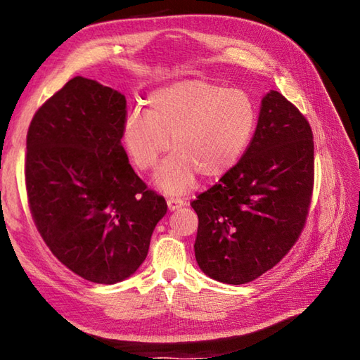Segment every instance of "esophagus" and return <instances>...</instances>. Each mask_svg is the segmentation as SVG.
<instances>
[{
    "label": "esophagus",
    "mask_w": 360,
    "mask_h": 360,
    "mask_svg": "<svg viewBox=\"0 0 360 360\" xmlns=\"http://www.w3.org/2000/svg\"><path fill=\"white\" fill-rule=\"evenodd\" d=\"M167 205H168V210H169V211H176V210H179L181 206H184L186 202H184V200H181V198L169 197V198L167 200Z\"/></svg>",
    "instance_id": "1"
}]
</instances>
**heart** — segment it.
Returning a JSON list of instances; mask_svg holds the SVG:
<instances>
[{
	"instance_id": "1",
	"label": "heart",
	"mask_w": 360,
	"mask_h": 360,
	"mask_svg": "<svg viewBox=\"0 0 360 360\" xmlns=\"http://www.w3.org/2000/svg\"><path fill=\"white\" fill-rule=\"evenodd\" d=\"M149 111L135 109L125 120L127 149L141 169H158L157 184L167 193H184L197 174L212 181L227 174L245 154L257 125V108L241 89L187 79L149 95Z\"/></svg>"
}]
</instances>
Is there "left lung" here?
Returning <instances> with one entry per match:
<instances>
[{"instance_id":"obj_1","label":"left lung","mask_w":360,"mask_h":360,"mask_svg":"<svg viewBox=\"0 0 360 360\" xmlns=\"http://www.w3.org/2000/svg\"><path fill=\"white\" fill-rule=\"evenodd\" d=\"M314 186L308 120L271 90L241 160L191 203L198 216L195 259L210 278L246 284L275 266L307 224Z\"/></svg>"}]
</instances>
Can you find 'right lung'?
<instances>
[{"instance_id": "obj_1", "label": "right lung", "mask_w": 360, "mask_h": 360, "mask_svg": "<svg viewBox=\"0 0 360 360\" xmlns=\"http://www.w3.org/2000/svg\"><path fill=\"white\" fill-rule=\"evenodd\" d=\"M125 120L124 95L77 76L36 111L27 133L36 229L66 268L96 284L138 270L168 208L129 163L120 144Z\"/></svg>"}]
</instances>
